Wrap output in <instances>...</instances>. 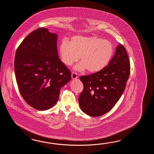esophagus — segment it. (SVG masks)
Listing matches in <instances>:
<instances>
[{
    "label": "esophagus",
    "mask_w": 154,
    "mask_h": 154,
    "mask_svg": "<svg viewBox=\"0 0 154 154\" xmlns=\"http://www.w3.org/2000/svg\"><path fill=\"white\" fill-rule=\"evenodd\" d=\"M72 79H75L78 78V76L75 73H72L71 74Z\"/></svg>",
    "instance_id": "34e87169"
}]
</instances>
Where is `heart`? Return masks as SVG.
Listing matches in <instances>:
<instances>
[{
  "label": "heart",
  "instance_id": "1",
  "mask_svg": "<svg viewBox=\"0 0 154 154\" xmlns=\"http://www.w3.org/2000/svg\"><path fill=\"white\" fill-rule=\"evenodd\" d=\"M62 63L71 66L79 60L75 69L79 72L87 70L94 73L101 71L109 64L113 54L112 45L96 35H75L71 41L63 40L60 45Z\"/></svg>",
  "mask_w": 154,
  "mask_h": 154
}]
</instances>
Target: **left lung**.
<instances>
[{"instance_id": "obj_1", "label": "left lung", "mask_w": 154, "mask_h": 154, "mask_svg": "<svg viewBox=\"0 0 154 154\" xmlns=\"http://www.w3.org/2000/svg\"><path fill=\"white\" fill-rule=\"evenodd\" d=\"M130 73L128 54L120 44L107 66L101 71L79 78L83 85L79 98L83 112L97 117L109 111L124 93Z\"/></svg>"}]
</instances>
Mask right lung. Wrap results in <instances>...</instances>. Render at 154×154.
I'll use <instances>...</instances> for the list:
<instances>
[{
    "label": "right lung",
    "instance_id": "obj_1",
    "mask_svg": "<svg viewBox=\"0 0 154 154\" xmlns=\"http://www.w3.org/2000/svg\"><path fill=\"white\" fill-rule=\"evenodd\" d=\"M58 35L40 28L30 33L17 49L14 72L20 94L34 109L45 111L58 100L71 72L58 56Z\"/></svg>",
    "mask_w": 154,
    "mask_h": 154
}]
</instances>
